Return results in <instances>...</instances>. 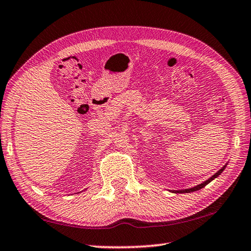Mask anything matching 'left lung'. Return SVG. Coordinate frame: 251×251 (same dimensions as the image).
<instances>
[{
  "label": "left lung",
  "mask_w": 251,
  "mask_h": 251,
  "mask_svg": "<svg viewBox=\"0 0 251 251\" xmlns=\"http://www.w3.org/2000/svg\"><path fill=\"white\" fill-rule=\"evenodd\" d=\"M226 166H227V164L225 165V166H223L222 168H220L217 173L214 174V175H212L210 178H208L207 180L202 181L201 184H199V185H197V186H194V187H192V188H186V189H178V190H169V192H172V193H175V194H186V193H193V192H196V190H199V189L203 188V187H205L206 185L209 184L210 181L214 180L215 178H217V177L220 175V174H222V173L225 171V168H226Z\"/></svg>",
  "instance_id": "1"
}]
</instances>
